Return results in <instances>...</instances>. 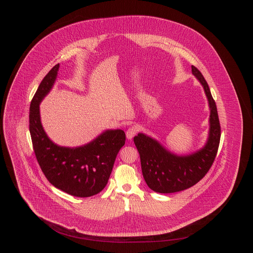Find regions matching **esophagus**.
I'll list each match as a JSON object with an SVG mask.
<instances>
[{
	"instance_id": "34e87169",
	"label": "esophagus",
	"mask_w": 253,
	"mask_h": 253,
	"mask_svg": "<svg viewBox=\"0 0 253 253\" xmlns=\"http://www.w3.org/2000/svg\"><path fill=\"white\" fill-rule=\"evenodd\" d=\"M137 132H138V128H137L135 126H130V127H128L127 130H126V138L129 139V140L132 139V138L134 137V135H136Z\"/></svg>"
}]
</instances>
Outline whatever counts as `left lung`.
Masks as SVG:
<instances>
[{
	"label": "left lung",
	"instance_id": "left-lung-1",
	"mask_svg": "<svg viewBox=\"0 0 253 253\" xmlns=\"http://www.w3.org/2000/svg\"><path fill=\"white\" fill-rule=\"evenodd\" d=\"M192 73L202 84L211 109L206 145L190 155L177 156L144 133L133 138L140 155L143 177L148 187L157 193H175L194 186L205 177L216 157L221 136L216 104L202 73L193 65Z\"/></svg>",
	"mask_w": 253,
	"mask_h": 253
}]
</instances>
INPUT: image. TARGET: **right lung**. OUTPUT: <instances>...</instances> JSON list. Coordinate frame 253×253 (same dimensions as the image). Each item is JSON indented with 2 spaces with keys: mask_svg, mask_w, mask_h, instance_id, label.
<instances>
[{
  "mask_svg": "<svg viewBox=\"0 0 253 253\" xmlns=\"http://www.w3.org/2000/svg\"><path fill=\"white\" fill-rule=\"evenodd\" d=\"M59 63L41 82L30 104L29 129L37 161L46 179L57 189L80 198L100 193L108 183L116 157L125 145L122 129H109L87 144L75 148L54 144L42 128L40 103L51 89Z\"/></svg>",
  "mask_w": 253,
  "mask_h": 253,
  "instance_id": "obj_1",
  "label": "right lung"
}]
</instances>
